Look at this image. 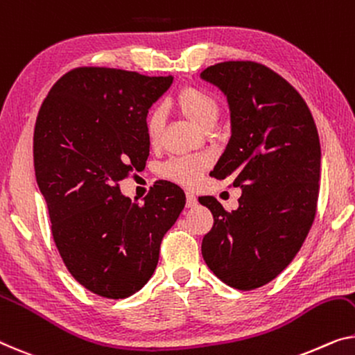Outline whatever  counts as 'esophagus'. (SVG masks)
<instances>
[{
	"label": "esophagus",
	"instance_id": "esophagus-1",
	"mask_svg": "<svg viewBox=\"0 0 355 355\" xmlns=\"http://www.w3.org/2000/svg\"><path fill=\"white\" fill-rule=\"evenodd\" d=\"M196 205H198V198L193 193H187V207L193 209Z\"/></svg>",
	"mask_w": 355,
	"mask_h": 355
}]
</instances>
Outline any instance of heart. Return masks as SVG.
<instances>
[{
    "instance_id": "1",
    "label": "heart",
    "mask_w": 355,
    "mask_h": 355,
    "mask_svg": "<svg viewBox=\"0 0 355 355\" xmlns=\"http://www.w3.org/2000/svg\"><path fill=\"white\" fill-rule=\"evenodd\" d=\"M175 103L184 118H188L199 129H210L220 116V103L214 95L196 86H187L177 94ZM166 124V111L155 107L146 116V135L151 144H156ZM209 161L205 157H178L168 161L162 167V175L183 187H194L207 171Z\"/></svg>"
}]
</instances>
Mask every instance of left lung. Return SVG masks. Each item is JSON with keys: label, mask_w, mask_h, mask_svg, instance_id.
Segmentation results:
<instances>
[{"label": "left lung", "mask_w": 355, "mask_h": 355, "mask_svg": "<svg viewBox=\"0 0 355 355\" xmlns=\"http://www.w3.org/2000/svg\"><path fill=\"white\" fill-rule=\"evenodd\" d=\"M225 94L231 139L211 175H234L239 207L226 211L199 198L214 215L202 257L230 287L253 290L276 279L314 221L320 141L303 97L277 73L255 62H223L200 73Z\"/></svg>", "instance_id": "8db88e82"}]
</instances>
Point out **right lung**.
I'll return each mask as SVG.
<instances>
[{
    "label": "right lung",
    "mask_w": 355,
    "mask_h": 355,
    "mask_svg": "<svg viewBox=\"0 0 355 355\" xmlns=\"http://www.w3.org/2000/svg\"><path fill=\"white\" fill-rule=\"evenodd\" d=\"M172 83L171 75L75 68L52 86L36 119V183L54 242L71 276L103 298H127L150 280L184 207L183 189L171 182L144 205L118 187L146 162L148 110Z\"/></svg>",
    "instance_id": "add662e5"
}]
</instances>
